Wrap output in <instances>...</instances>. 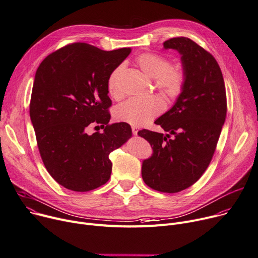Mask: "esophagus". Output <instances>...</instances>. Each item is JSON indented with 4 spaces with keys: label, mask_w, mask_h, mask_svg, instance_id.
I'll use <instances>...</instances> for the list:
<instances>
[{
    "label": "esophagus",
    "mask_w": 258,
    "mask_h": 258,
    "mask_svg": "<svg viewBox=\"0 0 258 258\" xmlns=\"http://www.w3.org/2000/svg\"><path fill=\"white\" fill-rule=\"evenodd\" d=\"M137 132H138V128L136 126H132V133L134 135H137Z\"/></svg>",
    "instance_id": "34e87169"
}]
</instances>
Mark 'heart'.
<instances>
[{"mask_svg":"<svg viewBox=\"0 0 258 258\" xmlns=\"http://www.w3.org/2000/svg\"><path fill=\"white\" fill-rule=\"evenodd\" d=\"M135 63L146 75L155 78L156 87L167 97H176L182 92L185 83V73L180 67H169L168 58L164 55L146 52L138 55ZM122 71V66L116 67L110 73L107 81L108 94L114 99L122 97L120 88ZM163 108L164 103L158 97L129 99L114 108L113 115L118 122L133 126H145L159 115Z\"/></svg>","mask_w":258,"mask_h":258,"instance_id":"1","label":"heart"}]
</instances>
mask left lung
Returning a JSON list of instances; mask_svg holds the SVG:
<instances>
[{"mask_svg": "<svg viewBox=\"0 0 258 258\" xmlns=\"http://www.w3.org/2000/svg\"><path fill=\"white\" fill-rule=\"evenodd\" d=\"M182 55L185 83L173 106L158 117L167 134L138 131L153 154L144 160L142 175L152 189L176 193L200 180L208 168L225 122L227 104L224 79L215 57L186 37L163 43Z\"/></svg>", "mask_w": 258, "mask_h": 258, "instance_id": "1", "label": "left lung"}]
</instances>
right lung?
<instances>
[{
  "instance_id": "1",
  "label": "right lung",
  "mask_w": 258,
  "mask_h": 258,
  "mask_svg": "<svg viewBox=\"0 0 258 258\" xmlns=\"http://www.w3.org/2000/svg\"><path fill=\"white\" fill-rule=\"evenodd\" d=\"M131 48L105 51L87 43L68 44L38 67L30 116L39 153L53 180L66 189L87 192L110 177L109 154L132 136L127 123L109 124L107 81ZM100 123L102 134L86 133Z\"/></svg>"
}]
</instances>
